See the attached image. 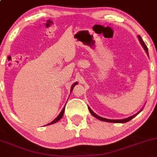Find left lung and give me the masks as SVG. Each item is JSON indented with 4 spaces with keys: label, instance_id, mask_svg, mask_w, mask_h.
<instances>
[{
    "label": "left lung",
    "instance_id": "obj_1",
    "mask_svg": "<svg viewBox=\"0 0 157 157\" xmlns=\"http://www.w3.org/2000/svg\"><path fill=\"white\" fill-rule=\"evenodd\" d=\"M138 40H139L140 43H141V46H142V47H143V48H144V49L145 50V52H146V53H147V56L149 57V54H148V49H147V46L145 45L144 42V41H143L142 38H141V37H140L139 35L138 36ZM88 108H89V110H90V113H91V114L92 115V116L95 117L98 119V120H101V121H104V122H108V123H126V122H128V121H129V120H131L132 119L134 118L135 117H136L137 115H138V113H139L140 112H141V110H142V109H143L142 108V109H141V110H140L138 112V113H135V114L133 115V116L129 117H128V118L123 119V120H110V119L104 118V117H101L98 116V115H97L96 113H95L93 111H92V109L90 108L89 106H88Z\"/></svg>",
    "mask_w": 157,
    "mask_h": 157
}]
</instances>
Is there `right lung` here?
I'll return each instance as SVG.
<instances>
[{
	"instance_id": "right-lung-1",
	"label": "right lung",
	"mask_w": 157,
	"mask_h": 157,
	"mask_svg": "<svg viewBox=\"0 0 157 157\" xmlns=\"http://www.w3.org/2000/svg\"><path fill=\"white\" fill-rule=\"evenodd\" d=\"M77 82H75V83H74L73 84V85H72V86H71V93L72 90H73V89H74V86H76V85H77ZM65 107H64V108H63V109H62V111H61V113H59V115H58V117H56V119H55V120H52V122H51V123H48V124H47V126H48V125H51V124H53V123H56V122H58V121H59V120H61V119H62V117H63V115H64V113H65Z\"/></svg>"
}]
</instances>
